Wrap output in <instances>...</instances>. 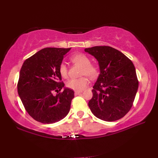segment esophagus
Instances as JSON below:
<instances>
[{
  "mask_svg": "<svg viewBox=\"0 0 158 158\" xmlns=\"http://www.w3.org/2000/svg\"><path fill=\"white\" fill-rule=\"evenodd\" d=\"M82 91H75V95L76 96H77V95H79L82 93Z\"/></svg>",
  "mask_w": 158,
  "mask_h": 158,
  "instance_id": "esophagus-1",
  "label": "esophagus"
}]
</instances>
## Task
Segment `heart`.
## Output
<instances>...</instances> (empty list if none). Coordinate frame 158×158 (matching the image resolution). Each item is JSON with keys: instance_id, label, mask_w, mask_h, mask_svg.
I'll return each instance as SVG.
<instances>
[{"instance_id": "heart-1", "label": "heart", "mask_w": 158, "mask_h": 158, "mask_svg": "<svg viewBox=\"0 0 158 158\" xmlns=\"http://www.w3.org/2000/svg\"><path fill=\"white\" fill-rule=\"evenodd\" d=\"M70 60L73 64L82 67L81 75L87 76L91 79H95L99 73V69L97 65L91 63V59L87 55L82 53H76L70 58ZM60 75L64 78L68 76V68L63 62L60 64L58 67ZM89 80L87 77H81L80 78L69 79L66 83L67 87L75 91H82L87 87Z\"/></svg>"}]
</instances>
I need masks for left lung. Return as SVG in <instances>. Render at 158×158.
Listing matches in <instances>:
<instances>
[{
    "instance_id": "left-lung-1",
    "label": "left lung",
    "mask_w": 158,
    "mask_h": 158,
    "mask_svg": "<svg viewBox=\"0 0 158 158\" xmlns=\"http://www.w3.org/2000/svg\"><path fill=\"white\" fill-rule=\"evenodd\" d=\"M98 61L100 74L94 85L89 106L100 120L112 122L123 118L133 106L138 89L136 71L131 60L109 46L86 48Z\"/></svg>"
}]
</instances>
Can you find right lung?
Returning <instances> with one entry per match:
<instances>
[{"instance_id":"obj_1","label":"right lung","mask_w":158,"mask_h":158,"mask_svg":"<svg viewBox=\"0 0 158 158\" xmlns=\"http://www.w3.org/2000/svg\"><path fill=\"white\" fill-rule=\"evenodd\" d=\"M71 48L47 47L23 64L18 82V93L25 109L35 120L53 124L69 113L74 91L64 87L58 67ZM64 88L56 96L52 93Z\"/></svg>"}]
</instances>
